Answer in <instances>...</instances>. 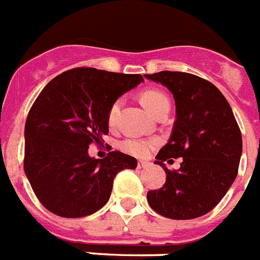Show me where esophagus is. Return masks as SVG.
Segmentation results:
<instances>
[{
  "mask_svg": "<svg viewBox=\"0 0 260 260\" xmlns=\"http://www.w3.org/2000/svg\"><path fill=\"white\" fill-rule=\"evenodd\" d=\"M148 166H150V163L148 161H145V160H139L138 164H137V167L141 170V168H147Z\"/></svg>",
  "mask_w": 260,
  "mask_h": 260,
  "instance_id": "esophagus-1",
  "label": "esophagus"
}]
</instances>
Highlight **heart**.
I'll return each instance as SVG.
<instances>
[{
  "instance_id": "obj_1",
  "label": "heart",
  "mask_w": 260,
  "mask_h": 260,
  "mask_svg": "<svg viewBox=\"0 0 260 260\" xmlns=\"http://www.w3.org/2000/svg\"><path fill=\"white\" fill-rule=\"evenodd\" d=\"M141 101L148 112L156 117L157 114L163 110H170V100L167 94L161 90L148 89L142 93ZM123 100L117 99L112 106L109 108L108 112V123L113 126L117 121L119 109H121ZM159 142L156 139H142V138H126L121 142V148L125 152L134 156H146L152 151V148L157 146Z\"/></svg>"
}]
</instances>
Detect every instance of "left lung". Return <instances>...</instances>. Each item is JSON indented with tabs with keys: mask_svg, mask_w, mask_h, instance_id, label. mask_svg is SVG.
<instances>
[{
	"mask_svg": "<svg viewBox=\"0 0 260 260\" xmlns=\"http://www.w3.org/2000/svg\"><path fill=\"white\" fill-rule=\"evenodd\" d=\"M172 92L176 121L168 143L156 155L166 171L161 188L148 190L147 201L160 216L192 219L214 208L238 174L242 134L228 100L210 81L187 72L146 75ZM183 157L179 170L164 161Z\"/></svg>",
	"mask_w": 260,
	"mask_h": 260,
	"instance_id": "1",
	"label": "left lung"
}]
</instances>
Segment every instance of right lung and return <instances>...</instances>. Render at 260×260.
<instances>
[{"label":"right lung","instance_id":"add662e5","mask_svg":"<svg viewBox=\"0 0 260 260\" xmlns=\"http://www.w3.org/2000/svg\"><path fill=\"white\" fill-rule=\"evenodd\" d=\"M141 81L142 75L80 67L39 93L24 125L23 168L46 209L66 218L89 216L108 203L117 174L137 167L130 155L93 159L88 148L108 135L112 104Z\"/></svg>","mask_w":260,"mask_h":260}]
</instances>
